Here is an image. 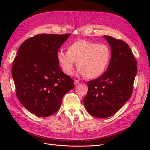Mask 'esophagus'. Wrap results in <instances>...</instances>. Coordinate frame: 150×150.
I'll return each mask as SVG.
<instances>
[{"instance_id": "obj_1", "label": "esophagus", "mask_w": 150, "mask_h": 150, "mask_svg": "<svg viewBox=\"0 0 150 150\" xmlns=\"http://www.w3.org/2000/svg\"><path fill=\"white\" fill-rule=\"evenodd\" d=\"M74 84L75 85H78V84H79V81H78V80H74Z\"/></svg>"}]
</instances>
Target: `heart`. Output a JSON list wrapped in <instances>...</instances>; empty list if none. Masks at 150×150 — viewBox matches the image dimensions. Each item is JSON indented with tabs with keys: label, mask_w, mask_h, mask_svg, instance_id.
Here are the masks:
<instances>
[{
	"label": "heart",
	"mask_w": 150,
	"mask_h": 150,
	"mask_svg": "<svg viewBox=\"0 0 150 150\" xmlns=\"http://www.w3.org/2000/svg\"><path fill=\"white\" fill-rule=\"evenodd\" d=\"M67 51L59 49L57 59L67 75L73 72L76 62L78 72L89 79L101 76L110 64L111 52L107 45L88 40H76L67 45Z\"/></svg>",
	"instance_id": "b5f03b06"
}]
</instances>
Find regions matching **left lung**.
<instances>
[{"label":"left lung","mask_w":150,"mask_h":150,"mask_svg":"<svg viewBox=\"0 0 150 150\" xmlns=\"http://www.w3.org/2000/svg\"><path fill=\"white\" fill-rule=\"evenodd\" d=\"M111 46L110 64L98 78L87 83L84 98L86 110L96 117L106 118L119 111L133 93L137 63L129 46L123 40L104 35Z\"/></svg>","instance_id":"left-lung-1"}]
</instances>
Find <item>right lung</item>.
<instances>
[{"instance_id":"right-lung-1","label":"right lung","mask_w":150,"mask_h":150,"mask_svg":"<svg viewBox=\"0 0 150 150\" xmlns=\"http://www.w3.org/2000/svg\"><path fill=\"white\" fill-rule=\"evenodd\" d=\"M70 35L41 34L30 38L21 45L13 59L12 75L17 97L37 116L56 112L63 97L74 87L57 59L59 49Z\"/></svg>"}]
</instances>
